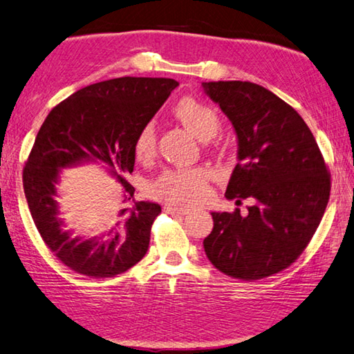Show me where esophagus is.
<instances>
[{"label":"esophagus","mask_w":354,"mask_h":354,"mask_svg":"<svg viewBox=\"0 0 354 354\" xmlns=\"http://www.w3.org/2000/svg\"><path fill=\"white\" fill-rule=\"evenodd\" d=\"M169 214H179V215H187L190 214V207H187V205H176V204H167L164 207Z\"/></svg>","instance_id":"1"}]
</instances>
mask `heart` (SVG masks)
<instances>
[{"label":"heart","instance_id":"b5f03b06","mask_svg":"<svg viewBox=\"0 0 354 354\" xmlns=\"http://www.w3.org/2000/svg\"><path fill=\"white\" fill-rule=\"evenodd\" d=\"M175 115L199 140H209L220 130L216 111L195 99L179 102L175 106ZM155 125L149 122L134 139V155L139 160H149L155 155ZM151 192L171 203H198L209 192V171L204 169L169 170L151 184Z\"/></svg>","mask_w":354,"mask_h":354}]
</instances>
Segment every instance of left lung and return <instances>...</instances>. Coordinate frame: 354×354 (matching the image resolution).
Returning <instances> with one entry per match:
<instances>
[{"label": "left lung", "instance_id": "8db88e82", "mask_svg": "<svg viewBox=\"0 0 354 354\" xmlns=\"http://www.w3.org/2000/svg\"><path fill=\"white\" fill-rule=\"evenodd\" d=\"M207 97L236 134L239 164L226 198H250L248 215L212 212L203 244L218 271L259 280L288 268L304 252L330 198V175L313 133L299 113L250 82H203Z\"/></svg>", "mask_w": 354, "mask_h": 354}]
</instances>
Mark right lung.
<instances>
[{"label": "right lung", "mask_w": 354, "mask_h": 354, "mask_svg": "<svg viewBox=\"0 0 354 354\" xmlns=\"http://www.w3.org/2000/svg\"><path fill=\"white\" fill-rule=\"evenodd\" d=\"M178 82L162 77H120L71 94L44 119L23 171L26 199L41 239L73 271L91 279L114 277L149 250L160 205L136 201L125 176L134 167V139ZM86 163L122 184V209L113 227L89 239L68 230L58 203L61 171Z\"/></svg>", "instance_id": "obj_1"}]
</instances>
